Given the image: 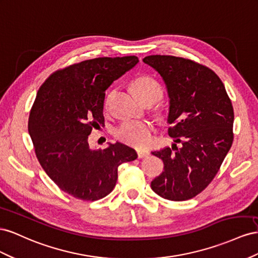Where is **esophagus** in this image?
Masks as SVG:
<instances>
[{
  "mask_svg": "<svg viewBox=\"0 0 258 258\" xmlns=\"http://www.w3.org/2000/svg\"><path fill=\"white\" fill-rule=\"evenodd\" d=\"M150 154V152L149 151H147V150H138L137 151V156H138V158L139 159H143V158H147Z\"/></svg>",
  "mask_w": 258,
  "mask_h": 258,
  "instance_id": "esophagus-1",
  "label": "esophagus"
}]
</instances>
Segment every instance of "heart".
<instances>
[{"label": "heart", "instance_id": "1", "mask_svg": "<svg viewBox=\"0 0 258 258\" xmlns=\"http://www.w3.org/2000/svg\"><path fill=\"white\" fill-rule=\"evenodd\" d=\"M132 92L139 99L153 98L161 96V86L156 80L148 76H142L132 83ZM154 127L151 122L144 120H128L120 124L114 131V135L123 143L135 147H145L152 141Z\"/></svg>", "mask_w": 258, "mask_h": 258}]
</instances>
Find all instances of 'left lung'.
Wrapping results in <instances>:
<instances>
[{
  "instance_id": "obj_1",
  "label": "left lung",
  "mask_w": 258,
  "mask_h": 258,
  "mask_svg": "<svg viewBox=\"0 0 258 258\" xmlns=\"http://www.w3.org/2000/svg\"><path fill=\"white\" fill-rule=\"evenodd\" d=\"M143 61L163 79L170 98L168 135L180 143L152 154L164 171L151 189L171 201H185L207 188L233 142V107L216 73L190 59L151 55Z\"/></svg>"
}]
</instances>
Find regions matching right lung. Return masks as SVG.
I'll return each mask as SVG.
<instances>
[{"label": "right lung", "instance_id": "right-lung-1", "mask_svg": "<svg viewBox=\"0 0 258 258\" xmlns=\"http://www.w3.org/2000/svg\"><path fill=\"white\" fill-rule=\"evenodd\" d=\"M138 61L136 56L94 58L55 71L41 85L29 115V134L43 170L66 194L99 200L113 190L119 165L137 158L122 143L92 149L88 135L105 124L107 88Z\"/></svg>", "mask_w": 258, "mask_h": 258}]
</instances>
